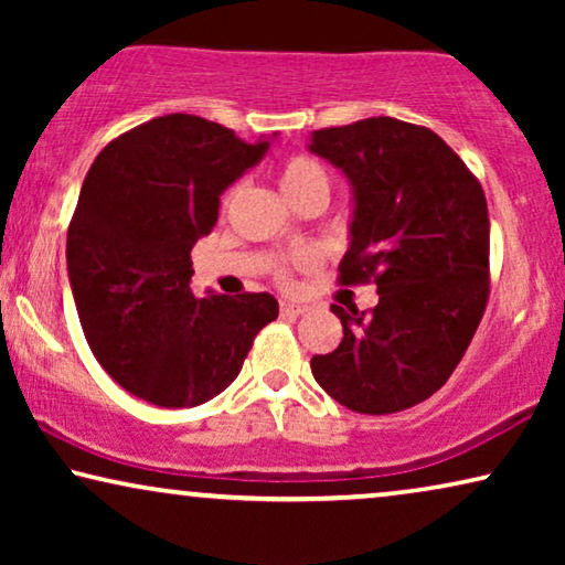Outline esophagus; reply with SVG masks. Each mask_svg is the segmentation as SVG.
I'll return each instance as SVG.
<instances>
[{
	"mask_svg": "<svg viewBox=\"0 0 565 565\" xmlns=\"http://www.w3.org/2000/svg\"><path fill=\"white\" fill-rule=\"evenodd\" d=\"M306 311H308V306L296 303V300H282V303H280V313L282 316H300V313H306Z\"/></svg>",
	"mask_w": 565,
	"mask_h": 565,
	"instance_id": "1",
	"label": "esophagus"
}]
</instances>
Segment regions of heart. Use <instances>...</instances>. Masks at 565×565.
Masks as SVG:
<instances>
[{
  "label": "heart",
  "mask_w": 565,
  "mask_h": 565,
  "mask_svg": "<svg viewBox=\"0 0 565 565\" xmlns=\"http://www.w3.org/2000/svg\"><path fill=\"white\" fill-rule=\"evenodd\" d=\"M280 188L285 195L290 198L292 205H298L300 200L311 198V195H329L331 180L327 167L321 164L316 157H308V153H296V157L285 159L280 167ZM236 190H228L226 198H223V207L231 205ZM296 265H311V257H298ZM275 280L280 285H290L292 275L288 265H277L275 267Z\"/></svg>",
  "instance_id": "b5f03b06"
}]
</instances>
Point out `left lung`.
Instances as JSON below:
<instances>
[{"mask_svg":"<svg viewBox=\"0 0 565 565\" xmlns=\"http://www.w3.org/2000/svg\"><path fill=\"white\" fill-rule=\"evenodd\" d=\"M311 151L350 177L352 244L339 285L377 306H331L344 337L316 354V383L358 414H396L443 388L489 303V207L478 177L435 130L396 118L321 128Z\"/></svg>","mask_w":565,"mask_h":565,"instance_id":"8db88e82","label":"left lung"}]
</instances>
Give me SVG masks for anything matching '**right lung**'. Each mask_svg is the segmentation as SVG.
Instances as JSON below:
<instances>
[{"label": "right lung", "instance_id": "right-lung-1", "mask_svg": "<svg viewBox=\"0 0 565 565\" xmlns=\"http://www.w3.org/2000/svg\"><path fill=\"white\" fill-rule=\"evenodd\" d=\"M231 128L172 113L113 138L84 177L66 267L84 337L105 373L164 408L226 391L277 319L267 292L198 298L190 252L223 190L265 157Z\"/></svg>", "mask_w": 565, "mask_h": 565}]
</instances>
